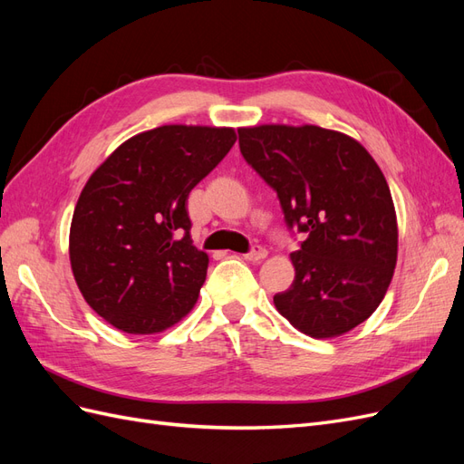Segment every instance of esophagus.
I'll return each mask as SVG.
<instances>
[{
	"instance_id": "34e87169",
	"label": "esophagus",
	"mask_w": 464,
	"mask_h": 464,
	"mask_svg": "<svg viewBox=\"0 0 464 464\" xmlns=\"http://www.w3.org/2000/svg\"><path fill=\"white\" fill-rule=\"evenodd\" d=\"M247 261H261V259H265L266 257V249L263 247V246H259V244H256V246H251V249L247 251V254L244 256Z\"/></svg>"
}]
</instances>
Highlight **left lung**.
Masks as SVG:
<instances>
[{"mask_svg": "<svg viewBox=\"0 0 464 464\" xmlns=\"http://www.w3.org/2000/svg\"><path fill=\"white\" fill-rule=\"evenodd\" d=\"M246 162L276 191L296 276L276 310L314 339L339 336L382 304L397 265V215L383 172L353 137L317 125L237 130Z\"/></svg>", "mask_w": 464, "mask_h": 464, "instance_id": "obj_1", "label": "left lung"}]
</instances>
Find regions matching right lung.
Wrapping results in <instances>:
<instances>
[{"label":"right lung","instance_id":"1","mask_svg":"<svg viewBox=\"0 0 464 464\" xmlns=\"http://www.w3.org/2000/svg\"><path fill=\"white\" fill-rule=\"evenodd\" d=\"M234 143L230 128L162 125L128 139L89 178L69 259L82 298L110 325L159 333L198 302L208 257L191 242L188 198Z\"/></svg>","mask_w":464,"mask_h":464}]
</instances>
